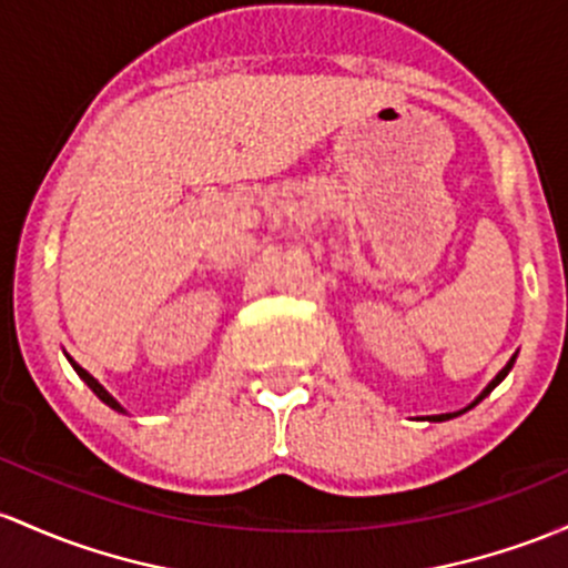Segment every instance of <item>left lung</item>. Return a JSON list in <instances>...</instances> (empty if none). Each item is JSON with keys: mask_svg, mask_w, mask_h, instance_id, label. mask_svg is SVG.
Wrapping results in <instances>:
<instances>
[{"mask_svg": "<svg viewBox=\"0 0 568 568\" xmlns=\"http://www.w3.org/2000/svg\"><path fill=\"white\" fill-rule=\"evenodd\" d=\"M513 364H515V355H513V358H509V364H507V366H504V369H501V372H498V375H496L494 379H490V383H488V388H485V390H483V394H479V396L475 398V402H471V404H469V407L458 409V413L432 415V417H428V420H434V423H442V420H450V417H458V415H464V413H466V409H471V407H475V404H479V402H483V398H485V396H488V394H490V390H494V388H496V385H498V383H501V379L509 375V369H513Z\"/></svg>", "mask_w": 568, "mask_h": 568, "instance_id": "1", "label": "left lung"}]
</instances>
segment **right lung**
<instances>
[{
	"instance_id": "obj_1",
	"label": "right lung",
	"mask_w": 568,
	"mask_h": 568,
	"mask_svg": "<svg viewBox=\"0 0 568 568\" xmlns=\"http://www.w3.org/2000/svg\"><path fill=\"white\" fill-rule=\"evenodd\" d=\"M70 364L74 366V372H78V375H80V379H83V383H85V385H89V388L93 390V394H97L99 398H102V402H104V404H108V407H112V409H118V413H126V409H123V407H121V404H118V402H115V398H112V396L108 394V390H104V388H102V385H99V383H97V379H93V377L89 375V372H85V369H83V366H80V364H74V361H72V358H70Z\"/></svg>"
}]
</instances>
